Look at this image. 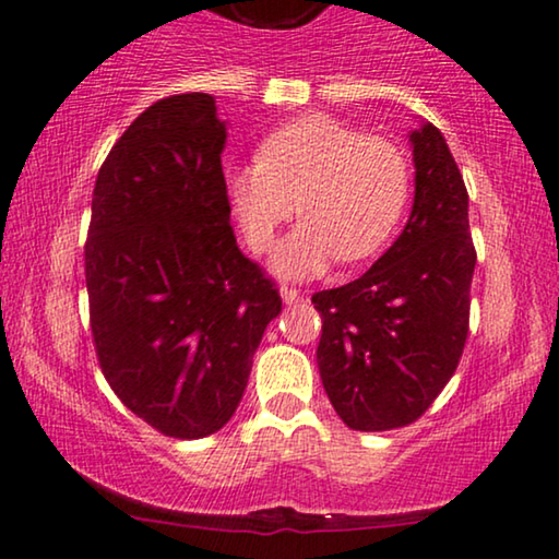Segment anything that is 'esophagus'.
Returning a JSON list of instances; mask_svg holds the SVG:
<instances>
[{
    "mask_svg": "<svg viewBox=\"0 0 559 559\" xmlns=\"http://www.w3.org/2000/svg\"><path fill=\"white\" fill-rule=\"evenodd\" d=\"M281 299H284V304H299L304 299V294L294 286H281Z\"/></svg>",
    "mask_w": 559,
    "mask_h": 559,
    "instance_id": "esophagus-1",
    "label": "esophagus"
}]
</instances>
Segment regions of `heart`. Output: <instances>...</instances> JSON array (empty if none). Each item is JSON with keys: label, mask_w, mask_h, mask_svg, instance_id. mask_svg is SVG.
<instances>
[{"label": "heart", "mask_w": 559, "mask_h": 559, "mask_svg": "<svg viewBox=\"0 0 559 559\" xmlns=\"http://www.w3.org/2000/svg\"><path fill=\"white\" fill-rule=\"evenodd\" d=\"M227 195L252 250L299 211L273 258L286 278L322 273L335 258L366 260L390 242L409 198V165L392 141L314 112L281 126L260 144V159L224 169Z\"/></svg>", "instance_id": "1"}]
</instances>
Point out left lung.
<instances>
[{
    "label": "left lung",
    "instance_id": "8db88e82",
    "mask_svg": "<svg viewBox=\"0 0 559 559\" xmlns=\"http://www.w3.org/2000/svg\"><path fill=\"white\" fill-rule=\"evenodd\" d=\"M409 144L415 201L402 235L361 278L312 296L322 386L353 430L418 420L454 377L469 332L477 252L467 188L433 123L423 121Z\"/></svg>",
    "mask_w": 559,
    "mask_h": 559
}]
</instances>
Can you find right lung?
Returning a JSON list of instances; mask_svg holds the SVG:
<instances>
[{
	"mask_svg": "<svg viewBox=\"0 0 559 559\" xmlns=\"http://www.w3.org/2000/svg\"><path fill=\"white\" fill-rule=\"evenodd\" d=\"M227 123L206 92L150 105L116 141L84 245L90 328L110 390L173 438L227 426L278 288L229 227Z\"/></svg>",
	"mask_w": 559,
	"mask_h": 559,
	"instance_id": "right-lung-1",
	"label": "right lung"
}]
</instances>
